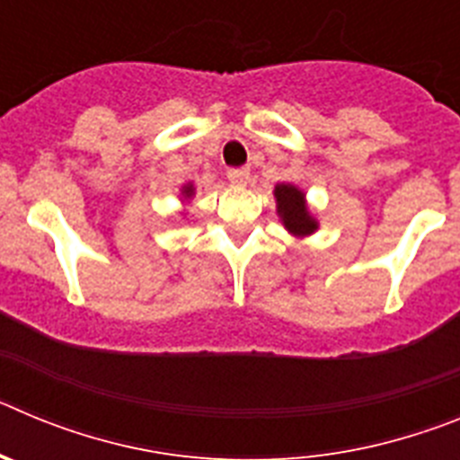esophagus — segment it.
I'll return each mask as SVG.
<instances>
[{"instance_id": "esophagus-1", "label": "esophagus", "mask_w": 460, "mask_h": 460, "mask_svg": "<svg viewBox=\"0 0 460 460\" xmlns=\"http://www.w3.org/2000/svg\"><path fill=\"white\" fill-rule=\"evenodd\" d=\"M249 177H251L249 168H230V170H227V180L233 181V184L243 186L246 181H249Z\"/></svg>"}]
</instances>
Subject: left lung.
<instances>
[{
  "mask_svg": "<svg viewBox=\"0 0 460 460\" xmlns=\"http://www.w3.org/2000/svg\"><path fill=\"white\" fill-rule=\"evenodd\" d=\"M276 202H279V211L283 217V223L290 233L295 234H311L318 223L313 221L308 214L306 205H304V193L290 184H279L274 190Z\"/></svg>",
  "mask_w": 460,
  "mask_h": 460,
  "instance_id": "1",
  "label": "left lung"
}]
</instances>
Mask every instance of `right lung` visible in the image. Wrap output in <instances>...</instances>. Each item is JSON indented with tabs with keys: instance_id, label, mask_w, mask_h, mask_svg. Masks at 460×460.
Returning a JSON list of instances; mask_svg holds the SVG:
<instances>
[{
	"instance_id": "right-lung-1",
	"label": "right lung",
	"mask_w": 460,
	"mask_h": 460,
	"mask_svg": "<svg viewBox=\"0 0 460 460\" xmlns=\"http://www.w3.org/2000/svg\"><path fill=\"white\" fill-rule=\"evenodd\" d=\"M184 193H186V195L193 193V186H184Z\"/></svg>"
}]
</instances>
